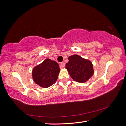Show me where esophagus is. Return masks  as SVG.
<instances>
[{"label":"esophagus","instance_id":"34e87169","mask_svg":"<svg viewBox=\"0 0 126 126\" xmlns=\"http://www.w3.org/2000/svg\"><path fill=\"white\" fill-rule=\"evenodd\" d=\"M65 66V63H63H63H61V66H60V68L61 69H63V67H64Z\"/></svg>","mask_w":126,"mask_h":126}]
</instances>
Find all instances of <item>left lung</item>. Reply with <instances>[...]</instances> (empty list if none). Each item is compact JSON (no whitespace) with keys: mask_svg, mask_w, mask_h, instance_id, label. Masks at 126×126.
Returning <instances> with one entry per match:
<instances>
[{"mask_svg":"<svg viewBox=\"0 0 126 126\" xmlns=\"http://www.w3.org/2000/svg\"><path fill=\"white\" fill-rule=\"evenodd\" d=\"M68 59L69 62L66 63L65 67L75 81L86 82L94 75L93 65L89 60L76 54L69 56Z\"/></svg>","mask_w":126,"mask_h":126,"instance_id":"obj_1","label":"left lung"}]
</instances>
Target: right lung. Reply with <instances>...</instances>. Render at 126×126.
Masks as SVG:
<instances>
[{"label":"right lung","instance_id":"1","mask_svg":"<svg viewBox=\"0 0 126 126\" xmlns=\"http://www.w3.org/2000/svg\"><path fill=\"white\" fill-rule=\"evenodd\" d=\"M60 71L59 65L56 61L46 59L33 68L32 79L40 87L47 88L56 82Z\"/></svg>","mask_w":126,"mask_h":126}]
</instances>
